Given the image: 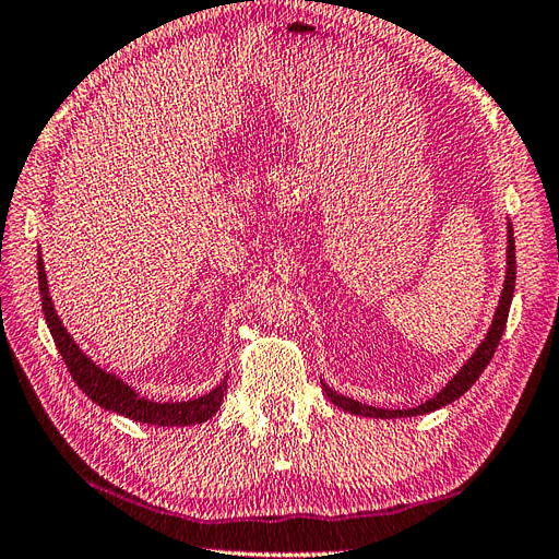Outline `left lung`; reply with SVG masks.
<instances>
[{
    "label": "left lung",
    "mask_w": 559,
    "mask_h": 559,
    "mask_svg": "<svg viewBox=\"0 0 559 559\" xmlns=\"http://www.w3.org/2000/svg\"><path fill=\"white\" fill-rule=\"evenodd\" d=\"M508 271H506V283H503V293L499 299V307H497V316H493L491 328L487 332L485 342L477 346V350L473 354V358L461 368V372L450 381L448 386H444L438 395L430 397L424 405L419 407H412V409H379V407H370V405H362L358 401H350L346 395H340L337 391H332L330 386L323 384L325 395L330 401L337 405L344 412L350 414H360V417H374V419H397V417H417V414H428L433 409H440L444 405L454 403L456 397L464 395L480 374L485 372V368L489 365V360L493 358V350H497L501 337H503V330L508 323V311H510V299H513V290H515V238H513V227L508 225Z\"/></svg>",
    "instance_id": "8db88e82"
}]
</instances>
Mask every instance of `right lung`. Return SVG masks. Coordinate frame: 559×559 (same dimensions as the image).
<instances>
[{"label":"right lung","instance_id":"right-lung-1","mask_svg":"<svg viewBox=\"0 0 559 559\" xmlns=\"http://www.w3.org/2000/svg\"><path fill=\"white\" fill-rule=\"evenodd\" d=\"M37 266H39V293H41V309H44L46 325H49L51 337L60 350L62 360H66L72 379L76 381V386L82 389L95 405L123 414V417H129L133 421L154 424V426L201 424L205 419H211L219 409L222 397H225V391H227V381H222L217 389L197 397V401L154 403V401H147V397H140L129 384H123V381L117 379L115 374L100 370L98 365L82 354V348L74 344L68 330L62 328L60 318L51 305L41 258Z\"/></svg>","mask_w":559,"mask_h":559}]
</instances>
